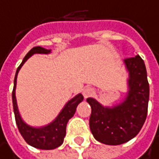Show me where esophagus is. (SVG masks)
Here are the masks:
<instances>
[{"instance_id":"1","label":"esophagus","mask_w":159,"mask_h":159,"mask_svg":"<svg viewBox=\"0 0 159 159\" xmlns=\"http://www.w3.org/2000/svg\"><path fill=\"white\" fill-rule=\"evenodd\" d=\"M93 93H94V89L92 88H90V87H86L83 89V95H84L85 98L90 97Z\"/></svg>"}]
</instances>
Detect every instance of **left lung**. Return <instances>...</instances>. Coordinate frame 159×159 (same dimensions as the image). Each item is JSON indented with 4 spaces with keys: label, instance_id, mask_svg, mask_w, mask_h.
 <instances>
[{
    "label": "left lung",
    "instance_id": "obj_1",
    "mask_svg": "<svg viewBox=\"0 0 159 159\" xmlns=\"http://www.w3.org/2000/svg\"><path fill=\"white\" fill-rule=\"evenodd\" d=\"M124 62L129 71V91L122 102L104 107L93 98L87 99L91 106L90 130L97 141L108 145L122 144L134 138L147 116L149 84L144 61L138 55Z\"/></svg>",
    "mask_w": 159,
    "mask_h": 159
}]
</instances>
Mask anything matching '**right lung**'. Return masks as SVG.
Instances as JSON below:
<instances>
[{
    "label": "right lung",
    "instance_id": "add662e5",
    "mask_svg": "<svg viewBox=\"0 0 159 159\" xmlns=\"http://www.w3.org/2000/svg\"><path fill=\"white\" fill-rule=\"evenodd\" d=\"M51 52L50 49H45L41 46H35L25 56L21 64L16 70L15 81H14V89L12 92V100H13V107L15 113L16 123L18 128V130L27 143L30 145L43 150H51L60 146L64 141V137L66 135V126L70 118L72 117L76 111L77 105L83 102L84 97L82 94H78L70 100L63 109L60 111L56 119L50 124L41 127V128H33L27 125L21 118L20 114L18 112L16 99V77L19 70L23 66V64L27 61V59L31 57L33 54H49Z\"/></svg>",
    "mask_w": 159,
    "mask_h": 159
}]
</instances>
